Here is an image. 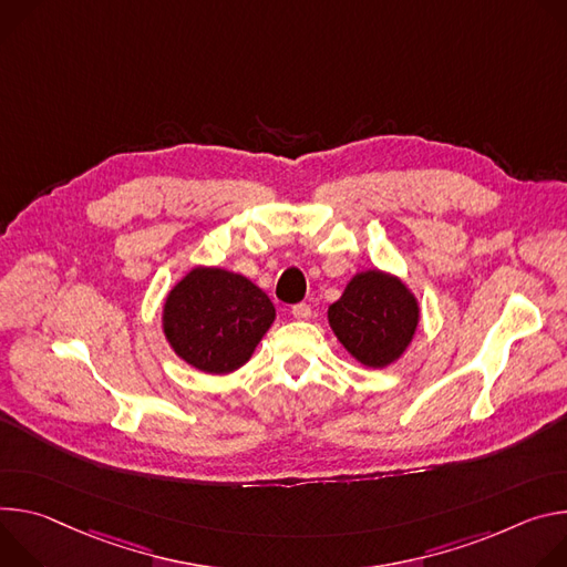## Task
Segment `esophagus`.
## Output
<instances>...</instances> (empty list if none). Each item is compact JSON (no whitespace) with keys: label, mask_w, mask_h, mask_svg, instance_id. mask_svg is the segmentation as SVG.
<instances>
[{"label":"esophagus","mask_w":567,"mask_h":567,"mask_svg":"<svg viewBox=\"0 0 567 567\" xmlns=\"http://www.w3.org/2000/svg\"><path fill=\"white\" fill-rule=\"evenodd\" d=\"M292 318H295V320H308V318H310V306H308V303H297V306H292Z\"/></svg>","instance_id":"esophagus-1"}]
</instances>
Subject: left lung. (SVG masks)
I'll return each mask as SVG.
<instances>
[{
    "label": "left lung",
    "mask_w": 567,
    "mask_h": 567,
    "mask_svg": "<svg viewBox=\"0 0 567 567\" xmlns=\"http://www.w3.org/2000/svg\"><path fill=\"white\" fill-rule=\"evenodd\" d=\"M419 301L410 288L383 270L358 272L329 306V324L342 347L364 367L396 362L419 327Z\"/></svg>",
    "instance_id": "obj_1"
}]
</instances>
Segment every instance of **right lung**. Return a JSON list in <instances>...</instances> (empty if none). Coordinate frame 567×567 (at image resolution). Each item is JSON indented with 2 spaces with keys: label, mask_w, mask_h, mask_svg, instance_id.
<instances>
[{
  "label": "right lung",
  "mask_w": 567,
  "mask_h": 567,
  "mask_svg": "<svg viewBox=\"0 0 567 567\" xmlns=\"http://www.w3.org/2000/svg\"><path fill=\"white\" fill-rule=\"evenodd\" d=\"M275 322L270 297L247 277L198 266L164 301L162 327L171 349L205 373H229L255 353Z\"/></svg>",
  "instance_id": "1"
}]
</instances>
